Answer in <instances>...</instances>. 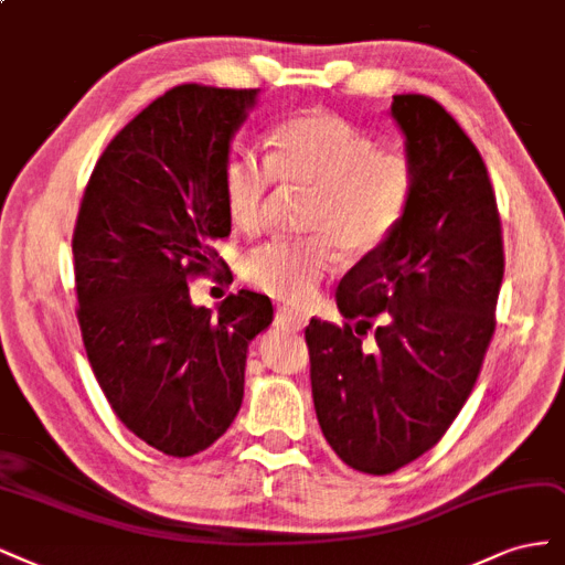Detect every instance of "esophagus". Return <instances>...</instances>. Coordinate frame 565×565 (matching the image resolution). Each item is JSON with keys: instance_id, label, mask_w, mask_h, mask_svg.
<instances>
[{"instance_id": "obj_1", "label": "esophagus", "mask_w": 565, "mask_h": 565, "mask_svg": "<svg viewBox=\"0 0 565 565\" xmlns=\"http://www.w3.org/2000/svg\"><path fill=\"white\" fill-rule=\"evenodd\" d=\"M307 319H309V317L302 312V309L288 307V305H284V307L277 309V321H279L281 326H288V329H294V331L305 329Z\"/></svg>"}]
</instances>
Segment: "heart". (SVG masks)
<instances>
[{"mask_svg": "<svg viewBox=\"0 0 565 565\" xmlns=\"http://www.w3.org/2000/svg\"><path fill=\"white\" fill-rule=\"evenodd\" d=\"M312 190L298 239H271L244 260V277L263 294L300 302L335 263L366 258L404 223L415 194V169L404 152L377 150L356 124L326 110L286 119L269 138L267 157L239 152L223 169V199L232 223L265 227L275 183Z\"/></svg>", "mask_w": 565, "mask_h": 565, "instance_id": "obj_1", "label": "heart"}]
</instances>
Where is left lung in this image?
<instances>
[{"label":"left lung","instance_id":"1","mask_svg":"<svg viewBox=\"0 0 565 565\" xmlns=\"http://www.w3.org/2000/svg\"><path fill=\"white\" fill-rule=\"evenodd\" d=\"M392 117L415 169L411 209L342 277L344 323L312 319L305 329L326 441L375 477L434 448L462 411L495 333L504 275L500 211L477 145L429 96H394ZM373 324L371 355L360 338Z\"/></svg>","mask_w":565,"mask_h":565}]
</instances>
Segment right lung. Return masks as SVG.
I'll return each mask as SVG.
<instances>
[{
  "mask_svg": "<svg viewBox=\"0 0 565 565\" xmlns=\"http://www.w3.org/2000/svg\"><path fill=\"white\" fill-rule=\"evenodd\" d=\"M256 94L180 84L152 100L96 161L72 234L90 369L119 420L173 458L227 431L248 342L271 323L267 296L230 294L213 315L188 286L223 263V169Z\"/></svg>",
  "mask_w": 565,
  "mask_h": 565,
  "instance_id": "right-lung-1",
  "label": "right lung"
}]
</instances>
